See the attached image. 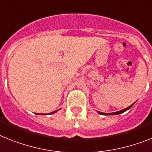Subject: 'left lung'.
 I'll return each instance as SVG.
<instances>
[{
  "mask_svg": "<svg viewBox=\"0 0 152 152\" xmlns=\"http://www.w3.org/2000/svg\"><path fill=\"white\" fill-rule=\"evenodd\" d=\"M134 103H133L132 105H130V106H128V107L126 108V109H124V110H120V111H117V112H115V113H101V112H98V113H99V114H101V115H106V116H108V115H117V114L123 113H124L125 111H126V110H130V108L134 106Z\"/></svg>",
  "mask_w": 152,
  "mask_h": 152,
  "instance_id": "left-lung-1",
  "label": "left lung"
}]
</instances>
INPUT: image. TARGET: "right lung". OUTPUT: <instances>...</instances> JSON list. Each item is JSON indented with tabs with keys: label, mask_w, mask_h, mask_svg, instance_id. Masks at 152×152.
I'll return each instance as SVG.
<instances>
[{
	"label": "right lung",
	"mask_w": 152,
	"mask_h": 152,
	"mask_svg": "<svg viewBox=\"0 0 152 152\" xmlns=\"http://www.w3.org/2000/svg\"><path fill=\"white\" fill-rule=\"evenodd\" d=\"M57 111H58V110H56V111H53V112L50 113V114H53V113H56V112H57ZM38 115H42V114H41V113H38ZM42 115H43V114H42Z\"/></svg>",
	"instance_id": "add662e5"
}]
</instances>
